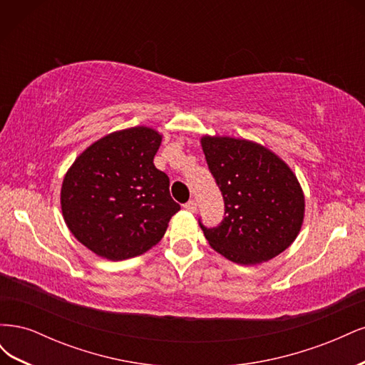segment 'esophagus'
Returning <instances> with one entry per match:
<instances>
[{
    "mask_svg": "<svg viewBox=\"0 0 365 365\" xmlns=\"http://www.w3.org/2000/svg\"><path fill=\"white\" fill-rule=\"evenodd\" d=\"M184 207H185L187 212H192V213H195V212H196V208H197V204H196V201H195V200H190L189 202H185V204H184Z\"/></svg>",
    "mask_w": 365,
    "mask_h": 365,
    "instance_id": "1",
    "label": "esophagus"
}]
</instances>
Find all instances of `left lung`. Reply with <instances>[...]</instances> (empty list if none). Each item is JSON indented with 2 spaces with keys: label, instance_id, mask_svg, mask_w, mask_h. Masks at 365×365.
I'll return each instance as SVG.
<instances>
[{
  "label": "left lung",
  "instance_id": "obj_1",
  "mask_svg": "<svg viewBox=\"0 0 365 365\" xmlns=\"http://www.w3.org/2000/svg\"><path fill=\"white\" fill-rule=\"evenodd\" d=\"M201 143L225 210L213 228L200 219L208 244L240 264L279 256L295 240L304 215V196L292 170L248 140L204 137Z\"/></svg>",
  "mask_w": 365,
  "mask_h": 365
}]
</instances>
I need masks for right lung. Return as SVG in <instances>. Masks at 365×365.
I'll use <instances>...</instances> for the list:
<instances>
[{"mask_svg":"<svg viewBox=\"0 0 365 365\" xmlns=\"http://www.w3.org/2000/svg\"><path fill=\"white\" fill-rule=\"evenodd\" d=\"M161 135L138 126L109 134L88 148L63 178L61 205L74 237L109 260L140 256L157 245L180 212L169 176L153 157Z\"/></svg>","mask_w":365,"mask_h":365,"instance_id":"add662e5","label":"right lung"}]
</instances>
